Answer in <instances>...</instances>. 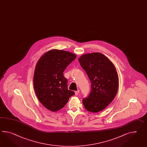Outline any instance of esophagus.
<instances>
[{
  "label": "esophagus",
  "instance_id": "esophagus-1",
  "mask_svg": "<svg viewBox=\"0 0 147 147\" xmlns=\"http://www.w3.org/2000/svg\"><path fill=\"white\" fill-rule=\"evenodd\" d=\"M79 93H80V90H78V91H75V94L76 96H77V95H78L79 94Z\"/></svg>",
  "mask_w": 147,
  "mask_h": 147
}]
</instances>
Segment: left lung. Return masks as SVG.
I'll return each instance as SVG.
<instances>
[{"label":"left lung","instance_id":"obj_1","mask_svg":"<svg viewBox=\"0 0 147 147\" xmlns=\"http://www.w3.org/2000/svg\"><path fill=\"white\" fill-rule=\"evenodd\" d=\"M79 63L91 83L88 97L83 99L88 111H101L111 103L117 92L118 78L114 65L107 57L99 53L83 55Z\"/></svg>","mask_w":147,"mask_h":147}]
</instances>
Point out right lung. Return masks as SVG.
<instances>
[{
  "instance_id": "1",
  "label": "right lung",
  "mask_w": 147,
  "mask_h": 147,
  "mask_svg": "<svg viewBox=\"0 0 147 147\" xmlns=\"http://www.w3.org/2000/svg\"><path fill=\"white\" fill-rule=\"evenodd\" d=\"M76 57L64 50L53 49L43 55L36 65L33 84L36 95L45 107L56 111L64 107L75 93L67 88L63 72Z\"/></svg>"
}]
</instances>
